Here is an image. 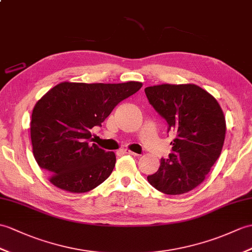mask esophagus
<instances>
[{"mask_svg":"<svg viewBox=\"0 0 252 252\" xmlns=\"http://www.w3.org/2000/svg\"><path fill=\"white\" fill-rule=\"evenodd\" d=\"M121 153H122V154H126V155H131V156H139V155H137V154H135V153H133V151L128 150V149H126V148L121 149Z\"/></svg>","mask_w":252,"mask_h":252,"instance_id":"34e87169","label":"esophagus"}]
</instances>
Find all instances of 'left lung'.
<instances>
[{
    "label": "left lung",
    "instance_id": "1",
    "mask_svg": "<svg viewBox=\"0 0 252 252\" xmlns=\"http://www.w3.org/2000/svg\"><path fill=\"white\" fill-rule=\"evenodd\" d=\"M149 103L174 131L172 154L161 159L149 184L169 195L183 194L202 184L219 158L225 138L223 112L212 94L193 84L145 88Z\"/></svg>",
    "mask_w": 252,
    "mask_h": 252
}]
</instances>
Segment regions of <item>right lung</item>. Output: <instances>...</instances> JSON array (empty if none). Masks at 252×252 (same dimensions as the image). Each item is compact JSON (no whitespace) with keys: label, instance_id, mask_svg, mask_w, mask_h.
<instances>
[{"label":"right lung","instance_id":"obj_1","mask_svg":"<svg viewBox=\"0 0 252 252\" xmlns=\"http://www.w3.org/2000/svg\"><path fill=\"white\" fill-rule=\"evenodd\" d=\"M143 84H85L64 81L35 104L31 142L38 166L61 190L84 193L112 174L113 151L92 144L91 128L101 126L113 109L136 93Z\"/></svg>","mask_w":252,"mask_h":252}]
</instances>
